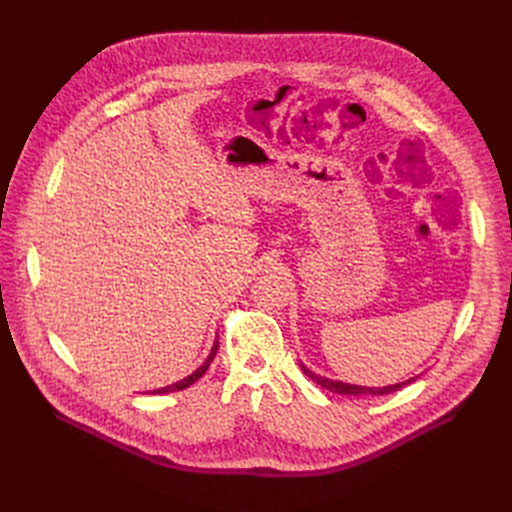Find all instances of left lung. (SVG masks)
Here are the masks:
<instances>
[{"mask_svg":"<svg viewBox=\"0 0 512 512\" xmlns=\"http://www.w3.org/2000/svg\"><path fill=\"white\" fill-rule=\"evenodd\" d=\"M301 369H303V374L309 378V380H314L318 386H322V389H327V391H331V393H337V395H352V397H359V395H389V393H393V391H399V389H404L406 384H410L414 378H410V380H406V382H399V384H391V386H359V384H348V382H339V380H331V378H324V376H318V374H314L312 369H307L303 363H301Z\"/></svg>","mask_w":512,"mask_h":512,"instance_id":"left-lung-1","label":"left lung"}]
</instances>
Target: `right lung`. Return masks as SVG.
Wrapping results in <instances>:
<instances>
[{"mask_svg":"<svg viewBox=\"0 0 512 512\" xmlns=\"http://www.w3.org/2000/svg\"><path fill=\"white\" fill-rule=\"evenodd\" d=\"M215 352H218V342L213 344V348H211V352H209V356H207V361L200 365L194 374H190L188 378H183V380H179V382H175V384H170V386H164V389H156V391H151L153 395H162V393H173V391H183V389H188L190 384H194L200 376L205 374V371L209 369V365H211V361L215 359Z\"/></svg>","mask_w":512,"mask_h":512,"instance_id":"obj_1","label":"right lung"}]
</instances>
